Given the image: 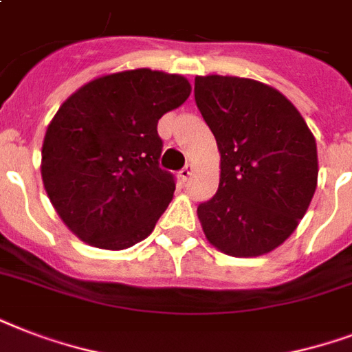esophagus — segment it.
I'll return each mask as SVG.
<instances>
[{"label":"esophagus","mask_w":352,"mask_h":352,"mask_svg":"<svg viewBox=\"0 0 352 352\" xmlns=\"http://www.w3.org/2000/svg\"><path fill=\"white\" fill-rule=\"evenodd\" d=\"M192 171H193L192 164H186V166H184V168H182L181 171H179V179H181L182 182H186L188 179L192 177Z\"/></svg>","instance_id":"34e87169"}]
</instances>
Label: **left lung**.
I'll list each match as a JSON object with an SVG mask.
<instances>
[{
	"label": "left lung",
	"mask_w": 352,
	"mask_h": 352,
	"mask_svg": "<svg viewBox=\"0 0 352 352\" xmlns=\"http://www.w3.org/2000/svg\"><path fill=\"white\" fill-rule=\"evenodd\" d=\"M193 95L221 153L219 188L197 206L204 235L228 256L267 254L311 204L316 140L300 111L256 80L197 76Z\"/></svg>",
	"instance_id": "1"
}]
</instances>
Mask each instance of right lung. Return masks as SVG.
I'll list each match as a JSON object with an SVG mask.
<instances>
[{"label":"right lung","mask_w":352,"mask_h":352,"mask_svg":"<svg viewBox=\"0 0 352 352\" xmlns=\"http://www.w3.org/2000/svg\"><path fill=\"white\" fill-rule=\"evenodd\" d=\"M190 91L181 74L135 69L93 80L63 102L47 127L41 179L80 239L122 250L151 234L175 192L173 173L159 166L157 124Z\"/></svg>","instance_id":"add662e5"}]
</instances>
